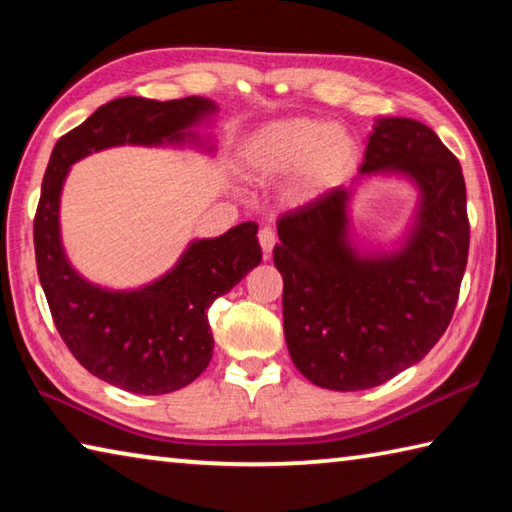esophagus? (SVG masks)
Here are the masks:
<instances>
[{"label": "esophagus", "mask_w": 512, "mask_h": 512, "mask_svg": "<svg viewBox=\"0 0 512 512\" xmlns=\"http://www.w3.org/2000/svg\"><path fill=\"white\" fill-rule=\"evenodd\" d=\"M275 244H277V235L273 228L259 230V246H262V250H264V259H271Z\"/></svg>", "instance_id": "34e87169"}]
</instances>
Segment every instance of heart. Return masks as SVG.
I'll list each match as a JSON object with an SVG mask.
<instances>
[{"mask_svg":"<svg viewBox=\"0 0 512 512\" xmlns=\"http://www.w3.org/2000/svg\"><path fill=\"white\" fill-rule=\"evenodd\" d=\"M359 158L357 137L323 119L289 117L259 126L239 151L241 169L253 178L293 173L287 196L309 203L350 176Z\"/></svg>","mask_w":512,"mask_h":512,"instance_id":"obj_1","label":"heart"}]
</instances>
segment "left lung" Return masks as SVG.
<instances>
[{"mask_svg":"<svg viewBox=\"0 0 512 512\" xmlns=\"http://www.w3.org/2000/svg\"><path fill=\"white\" fill-rule=\"evenodd\" d=\"M402 175L419 207L393 251H359L349 203L363 179ZM465 180L422 121L377 119L350 187H334L277 221L284 339L311 384L366 391L424 359L452 320L470 248Z\"/></svg>","mask_w":512,"mask_h":512,"instance_id":"left-lung-1","label":"left lung"}]
</instances>
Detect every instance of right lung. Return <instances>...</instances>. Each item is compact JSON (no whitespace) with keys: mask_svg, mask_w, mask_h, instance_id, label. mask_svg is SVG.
I'll return each mask as SVG.
<instances>
[{"mask_svg":"<svg viewBox=\"0 0 512 512\" xmlns=\"http://www.w3.org/2000/svg\"><path fill=\"white\" fill-rule=\"evenodd\" d=\"M219 110L212 99L121 97L60 137L42 178L33 221L38 277L58 334L85 370L128 393L164 395L201 375L212 359V302L262 262L257 223L194 239L176 266L140 289L92 284L69 264L60 239V194L74 162L110 146H183L214 151L196 126Z\"/></svg>","mask_w":512,"mask_h":512,"instance_id":"obj_1","label":"right lung"}]
</instances>
